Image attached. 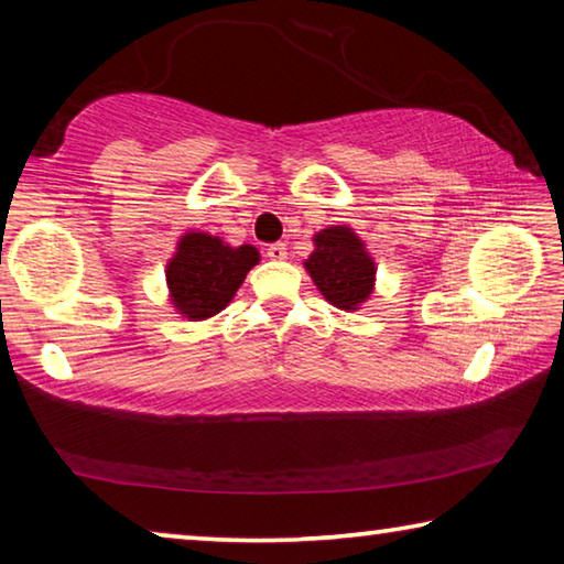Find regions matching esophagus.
Instances as JSON below:
<instances>
[{"instance_id":"esophagus-1","label":"esophagus","mask_w":564,"mask_h":564,"mask_svg":"<svg viewBox=\"0 0 564 564\" xmlns=\"http://www.w3.org/2000/svg\"><path fill=\"white\" fill-rule=\"evenodd\" d=\"M265 256H269L271 261H285L289 259V248H285V243H271L265 248Z\"/></svg>"}]
</instances>
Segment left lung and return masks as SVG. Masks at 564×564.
Segmentation results:
<instances>
[{
  "label": "left lung",
  "mask_w": 564,
  "mask_h": 564,
  "mask_svg": "<svg viewBox=\"0 0 564 564\" xmlns=\"http://www.w3.org/2000/svg\"><path fill=\"white\" fill-rule=\"evenodd\" d=\"M305 271L323 299L340 311H358L376 289V261L350 226H328L313 236Z\"/></svg>",
  "instance_id": "obj_1"
}]
</instances>
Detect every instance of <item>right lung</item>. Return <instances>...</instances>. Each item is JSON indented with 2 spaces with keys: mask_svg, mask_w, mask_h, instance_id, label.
<instances>
[{
  "mask_svg": "<svg viewBox=\"0 0 564 564\" xmlns=\"http://www.w3.org/2000/svg\"><path fill=\"white\" fill-rule=\"evenodd\" d=\"M259 261V248L251 243L228 246L206 231H186L166 263L169 301L188 321L212 318L234 301Z\"/></svg>",
  "mask_w": 564,
  "mask_h": 564,
  "instance_id": "right-lung-1",
  "label": "right lung"
}]
</instances>
